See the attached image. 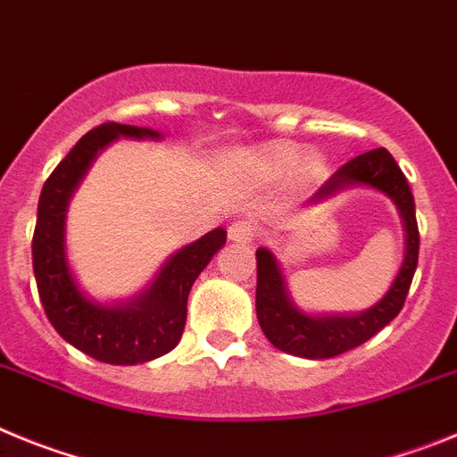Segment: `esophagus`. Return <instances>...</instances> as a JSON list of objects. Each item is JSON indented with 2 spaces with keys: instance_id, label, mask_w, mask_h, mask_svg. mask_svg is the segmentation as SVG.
<instances>
[{
  "instance_id": "34e87169",
  "label": "esophagus",
  "mask_w": 457,
  "mask_h": 457,
  "mask_svg": "<svg viewBox=\"0 0 457 457\" xmlns=\"http://www.w3.org/2000/svg\"><path fill=\"white\" fill-rule=\"evenodd\" d=\"M254 232H257V228L250 219H237L228 228L229 241H234V244H250L254 238Z\"/></svg>"
}]
</instances>
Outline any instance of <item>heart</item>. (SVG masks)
I'll list each match as a JSON object with an SVG mask.
<instances>
[{
    "label": "heart",
    "mask_w": 457,
    "mask_h": 457,
    "mask_svg": "<svg viewBox=\"0 0 457 457\" xmlns=\"http://www.w3.org/2000/svg\"><path fill=\"white\" fill-rule=\"evenodd\" d=\"M300 150L294 145H287V143H275V145H266L262 150L253 152L250 154V163L259 170H266V172H282L287 170L289 166H294L295 159H298ZM305 168H314L316 166V159L314 157H307L303 162Z\"/></svg>",
    "instance_id": "1"
}]
</instances>
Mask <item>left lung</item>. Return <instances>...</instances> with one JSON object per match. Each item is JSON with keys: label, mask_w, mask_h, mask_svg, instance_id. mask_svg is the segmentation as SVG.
<instances>
[{"label": "left lung", "mask_w": 457, "mask_h": 457, "mask_svg": "<svg viewBox=\"0 0 457 457\" xmlns=\"http://www.w3.org/2000/svg\"><path fill=\"white\" fill-rule=\"evenodd\" d=\"M353 187L380 191L396 204L405 229V254L401 269L387 294L369 310L357 314H310L291 300L285 270L279 266L278 257L269 248H257V298H254L257 319L266 339L282 353L305 360H328L341 355L371 339L403 310L419 262L417 213H414V198L408 179L392 154L385 147H378L344 163L307 200V207Z\"/></svg>", "instance_id": "obj_1"}]
</instances>
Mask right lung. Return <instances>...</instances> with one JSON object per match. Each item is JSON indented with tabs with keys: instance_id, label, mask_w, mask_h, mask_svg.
I'll use <instances>...</instances> for the list:
<instances>
[{
	"instance_id": "obj_1",
	"label": "right lung",
	"mask_w": 457,
	"mask_h": 457,
	"mask_svg": "<svg viewBox=\"0 0 457 457\" xmlns=\"http://www.w3.org/2000/svg\"><path fill=\"white\" fill-rule=\"evenodd\" d=\"M118 138L162 141L163 137L150 127L118 122H104L81 137L40 191L31 254L45 314L68 344L104 364H143L179 344L187 323L188 291L213 254L223 248L228 232L216 228L172 253L150 285L134 298L100 303L84 294L68 262L65 216L97 154Z\"/></svg>"
}]
</instances>
